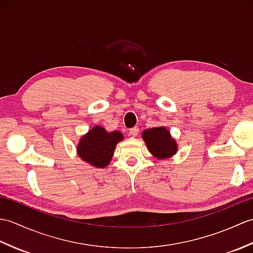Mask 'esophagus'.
Returning a JSON list of instances; mask_svg holds the SVG:
<instances>
[{
	"instance_id": "1",
	"label": "esophagus",
	"mask_w": 253,
	"mask_h": 253,
	"mask_svg": "<svg viewBox=\"0 0 253 253\" xmlns=\"http://www.w3.org/2000/svg\"><path fill=\"white\" fill-rule=\"evenodd\" d=\"M138 132H139V128L138 127H133V128H131V129L129 130V135L132 136V137H137Z\"/></svg>"
}]
</instances>
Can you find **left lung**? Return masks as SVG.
I'll return each instance as SVG.
<instances>
[{
  "mask_svg": "<svg viewBox=\"0 0 253 253\" xmlns=\"http://www.w3.org/2000/svg\"><path fill=\"white\" fill-rule=\"evenodd\" d=\"M142 139L154 158L168 159L177 152V143L165 127H154L142 132Z\"/></svg>",
  "mask_w": 253,
  "mask_h": 253,
  "instance_id": "8db88e82",
  "label": "left lung"
}]
</instances>
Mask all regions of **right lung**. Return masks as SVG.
<instances>
[{
    "label": "right lung",
    "instance_id": "right-lung-1",
    "mask_svg": "<svg viewBox=\"0 0 253 253\" xmlns=\"http://www.w3.org/2000/svg\"><path fill=\"white\" fill-rule=\"evenodd\" d=\"M124 136L120 131H106L103 127L94 126L84 137L77 146L79 158L94 168L103 169L110 164L117 142Z\"/></svg>",
    "mask_w": 253,
    "mask_h": 253
}]
</instances>
